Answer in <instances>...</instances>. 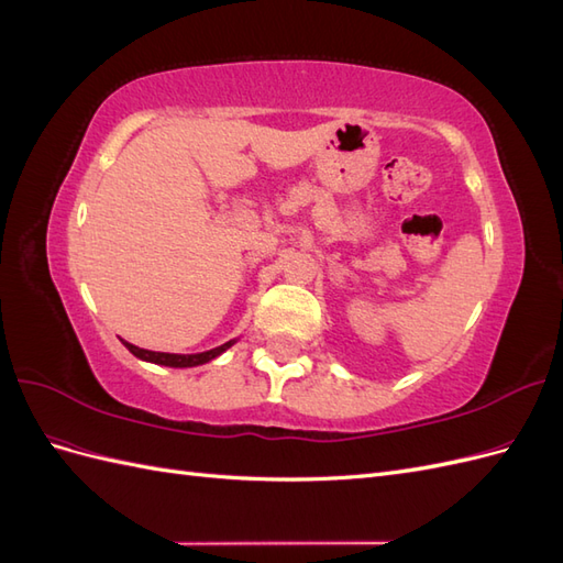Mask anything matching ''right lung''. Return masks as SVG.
Segmentation results:
<instances>
[{
  "mask_svg": "<svg viewBox=\"0 0 563 563\" xmlns=\"http://www.w3.org/2000/svg\"><path fill=\"white\" fill-rule=\"evenodd\" d=\"M122 343L126 345V350L139 356V360L143 362H152V364H162V366H174V368H187V366H199V364H207L211 360H216V356L220 352H225L234 340H230V343L220 345V347H213L209 352H199V354H168V352H152V350H143V347H135L131 343H126V340H122Z\"/></svg>",
  "mask_w": 563,
  "mask_h": 563,
  "instance_id": "obj_1",
  "label": "right lung"
}]
</instances>
